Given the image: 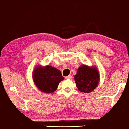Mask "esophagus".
<instances>
[{
	"mask_svg": "<svg viewBox=\"0 0 129 129\" xmlns=\"http://www.w3.org/2000/svg\"><path fill=\"white\" fill-rule=\"evenodd\" d=\"M66 79H72L73 78V77L72 76H67V77H66Z\"/></svg>",
	"mask_w": 129,
	"mask_h": 129,
	"instance_id": "obj_1",
	"label": "esophagus"
}]
</instances>
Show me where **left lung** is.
<instances>
[{"label":"left lung","instance_id":"8db88e82","mask_svg":"<svg viewBox=\"0 0 129 129\" xmlns=\"http://www.w3.org/2000/svg\"><path fill=\"white\" fill-rule=\"evenodd\" d=\"M100 74L96 67L82 65L74 76L76 86L80 92L89 93L95 89L100 82Z\"/></svg>","mask_w":129,"mask_h":129}]
</instances>
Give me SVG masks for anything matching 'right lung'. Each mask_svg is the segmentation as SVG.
Returning <instances> with one entry per match:
<instances>
[{
	"label": "right lung",
	"mask_w": 129,
	"mask_h": 129,
	"mask_svg": "<svg viewBox=\"0 0 129 129\" xmlns=\"http://www.w3.org/2000/svg\"><path fill=\"white\" fill-rule=\"evenodd\" d=\"M33 77L37 87L45 93L53 92L64 79L60 70L49 65L37 66L34 70Z\"/></svg>",
	"instance_id": "1"
}]
</instances>
